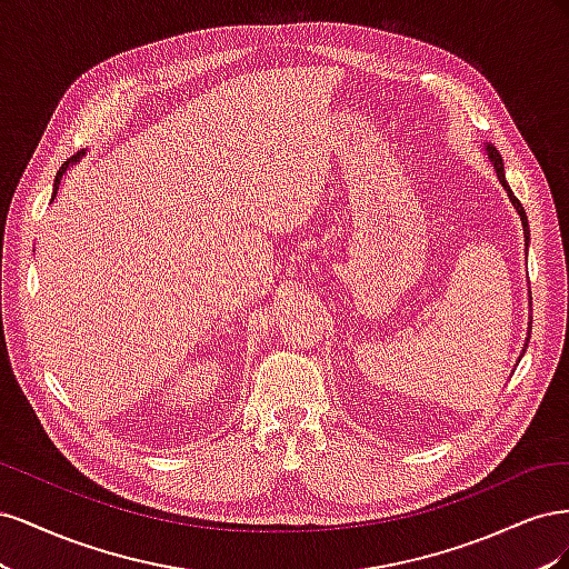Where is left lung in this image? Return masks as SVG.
Returning <instances> with one entry per match:
<instances>
[{"label":"left lung","instance_id":"obj_1","mask_svg":"<svg viewBox=\"0 0 569 569\" xmlns=\"http://www.w3.org/2000/svg\"><path fill=\"white\" fill-rule=\"evenodd\" d=\"M487 153H489V161L493 163V170H496V176H498V182L503 184V189H506V192H508V199L512 201L515 211H518V216H520V220H522L525 242H527V247H529V222H527L525 206L518 201V197L512 194V189H510V184H508V180H506V170H503V159H501V153H498V149H496V147H491V144H487ZM527 341H529V339H527ZM522 353H525V349H522Z\"/></svg>","mask_w":569,"mask_h":569}]
</instances>
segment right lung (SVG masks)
I'll list each match as a JSON object with an SVG mask.
<instances>
[{
  "label": "right lung",
  "mask_w": 569,
  "mask_h": 569,
  "mask_svg": "<svg viewBox=\"0 0 569 569\" xmlns=\"http://www.w3.org/2000/svg\"><path fill=\"white\" fill-rule=\"evenodd\" d=\"M82 153H84V151H82ZM78 159H80V153H78V157H73V159H68V161H66V163H63V166L59 168V173H57V180H54V192H51V199H54V197H57V189H59V184H61V178H63V173H66V170H68V168H71V166H73V163H76Z\"/></svg>",
  "instance_id": "1"
}]
</instances>
